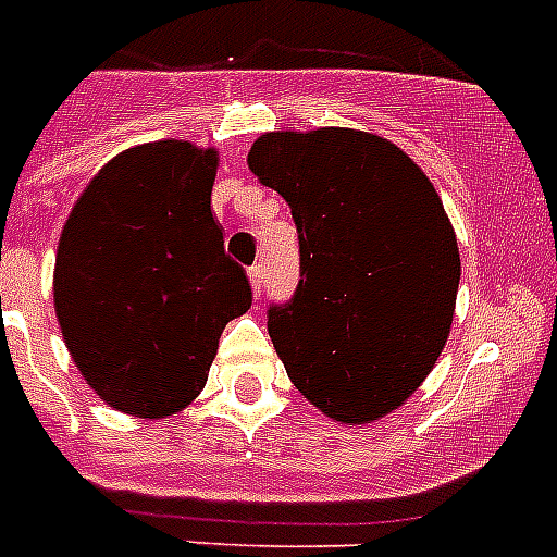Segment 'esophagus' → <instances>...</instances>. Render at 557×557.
<instances>
[{
  "mask_svg": "<svg viewBox=\"0 0 557 557\" xmlns=\"http://www.w3.org/2000/svg\"><path fill=\"white\" fill-rule=\"evenodd\" d=\"M249 283H251V294L260 300V288H263V269H260V265H251L249 269Z\"/></svg>",
  "mask_w": 557,
  "mask_h": 557,
  "instance_id": "esophagus-1",
  "label": "esophagus"
}]
</instances>
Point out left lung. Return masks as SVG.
<instances>
[{"label": "left lung", "mask_w": 557, "mask_h": 557, "mask_svg": "<svg viewBox=\"0 0 557 557\" xmlns=\"http://www.w3.org/2000/svg\"><path fill=\"white\" fill-rule=\"evenodd\" d=\"M249 170L300 235V286L269 308L277 357L336 422L382 419L450 336L461 260L438 191L396 144L348 127L260 135Z\"/></svg>", "instance_id": "1"}]
</instances>
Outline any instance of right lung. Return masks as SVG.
<instances>
[{
    "mask_svg": "<svg viewBox=\"0 0 557 557\" xmlns=\"http://www.w3.org/2000/svg\"><path fill=\"white\" fill-rule=\"evenodd\" d=\"M218 152L189 141L124 149L96 172L59 237L53 306L70 357L115 410L161 419L203 391L246 271L212 218Z\"/></svg>",
    "mask_w": 557,
    "mask_h": 557,
    "instance_id": "1",
    "label": "right lung"
}]
</instances>
